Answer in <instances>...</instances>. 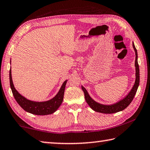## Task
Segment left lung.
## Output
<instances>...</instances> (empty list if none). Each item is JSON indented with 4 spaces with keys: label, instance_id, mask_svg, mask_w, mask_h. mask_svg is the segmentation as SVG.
I'll list each match as a JSON object with an SVG mask.
<instances>
[{
    "label": "left lung",
    "instance_id": "1",
    "mask_svg": "<svg viewBox=\"0 0 150 150\" xmlns=\"http://www.w3.org/2000/svg\"><path fill=\"white\" fill-rule=\"evenodd\" d=\"M132 46L136 54V79L132 88H131V90L129 91V93L127 94L123 98L119 100L116 103L110 104V105H104V104L99 103L93 99V98L91 97L89 94L87 92V89H86L83 85H81V88H82V90L85 94V98L86 102L87 103L88 106H89L94 111L103 114L116 113L118 112L123 110L124 109H125L127 106L130 105L132 101L134 96H135L136 93V91L138 90L139 83V69L138 63V52H137V50L136 49L135 45H134V42H132Z\"/></svg>",
    "mask_w": 150,
    "mask_h": 150
}]
</instances>
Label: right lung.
I'll return each mask as SVG.
<instances>
[{
  "instance_id": "add662e5",
  "label": "right lung",
  "mask_w": 150,
  "mask_h": 150,
  "mask_svg": "<svg viewBox=\"0 0 150 150\" xmlns=\"http://www.w3.org/2000/svg\"><path fill=\"white\" fill-rule=\"evenodd\" d=\"M10 77V85L12 90V94H13L15 100H16L18 104L24 109L25 111L28 112L33 114L35 115H48L53 114L56 111L60 105H62L63 100V96H64V92L66 83L67 80L65 81L61 87L60 89L58 91L57 95L54 97L46 101H34L27 99L26 97L18 93L14 86L13 81L12 78V72L11 67L10 69L9 73Z\"/></svg>"
}]
</instances>
